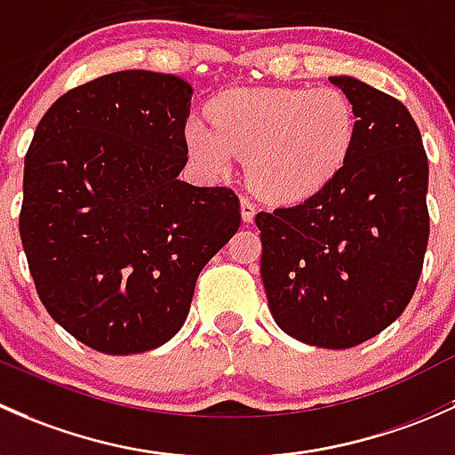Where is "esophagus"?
<instances>
[{
    "instance_id": "34e87169",
    "label": "esophagus",
    "mask_w": 455,
    "mask_h": 455,
    "mask_svg": "<svg viewBox=\"0 0 455 455\" xmlns=\"http://www.w3.org/2000/svg\"><path fill=\"white\" fill-rule=\"evenodd\" d=\"M254 214H256V204L251 199H247V196H243L241 199V217L245 223H251L254 221Z\"/></svg>"
}]
</instances>
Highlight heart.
Listing matches in <instances>:
<instances>
[{"mask_svg": "<svg viewBox=\"0 0 455 455\" xmlns=\"http://www.w3.org/2000/svg\"><path fill=\"white\" fill-rule=\"evenodd\" d=\"M210 126L188 120L190 157L212 175H226L234 157H247L256 193L296 204L322 193L341 172L357 138V114L337 87H236L208 102Z\"/></svg>", "mask_w": 455, "mask_h": 455, "instance_id": "b5f03b06", "label": "heart"}]
</instances>
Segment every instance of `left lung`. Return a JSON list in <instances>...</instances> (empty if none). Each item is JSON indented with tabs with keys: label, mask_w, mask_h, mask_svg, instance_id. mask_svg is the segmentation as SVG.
Masks as SVG:
<instances>
[{
	"label": "left lung",
	"mask_w": 455,
	"mask_h": 455,
	"mask_svg": "<svg viewBox=\"0 0 455 455\" xmlns=\"http://www.w3.org/2000/svg\"><path fill=\"white\" fill-rule=\"evenodd\" d=\"M357 114L339 175L291 208L256 214L260 275L275 324L320 348H353L405 311L429 238L427 156L403 102L331 76Z\"/></svg>",
	"instance_id": "8db88e82"
}]
</instances>
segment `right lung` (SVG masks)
Segmentation results:
<instances>
[{
    "mask_svg": "<svg viewBox=\"0 0 455 455\" xmlns=\"http://www.w3.org/2000/svg\"><path fill=\"white\" fill-rule=\"evenodd\" d=\"M190 96L172 74L93 78L45 111L26 153L19 232L36 293L98 353L166 344L241 226L232 188L177 180Z\"/></svg>",
    "mask_w": 455,
    "mask_h": 455,
    "instance_id": "right-lung-1",
    "label": "right lung"
}]
</instances>
